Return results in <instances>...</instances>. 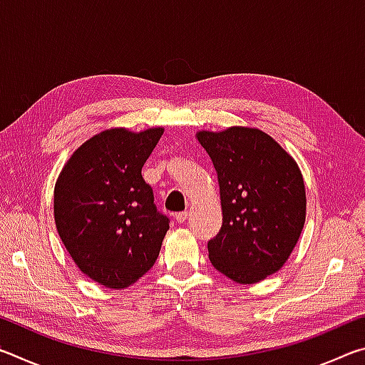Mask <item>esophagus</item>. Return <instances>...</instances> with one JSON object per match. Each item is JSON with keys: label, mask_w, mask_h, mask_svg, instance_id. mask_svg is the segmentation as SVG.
<instances>
[{"label": "esophagus", "mask_w": 365, "mask_h": 365, "mask_svg": "<svg viewBox=\"0 0 365 365\" xmlns=\"http://www.w3.org/2000/svg\"><path fill=\"white\" fill-rule=\"evenodd\" d=\"M187 219H188V212H178L175 215V220L178 224H183V222H187Z\"/></svg>", "instance_id": "1"}]
</instances>
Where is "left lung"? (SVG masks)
I'll return each mask as SVG.
<instances>
[{"label":"left lung","mask_w":365,"mask_h":365,"mask_svg":"<svg viewBox=\"0 0 365 365\" xmlns=\"http://www.w3.org/2000/svg\"><path fill=\"white\" fill-rule=\"evenodd\" d=\"M196 138L217 172L222 227L209 259L237 283H257L288 261L306 222V188L296 160L259 128L201 130Z\"/></svg>","instance_id":"left-lung-1"}]
</instances>
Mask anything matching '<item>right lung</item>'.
I'll list each match as a JSON object with an SVG mask.
<instances>
[{"label":"right lung","instance_id":"1","mask_svg":"<svg viewBox=\"0 0 365 365\" xmlns=\"http://www.w3.org/2000/svg\"><path fill=\"white\" fill-rule=\"evenodd\" d=\"M163 127L103 130L73 151L54 185V222L77 267L123 289L150 270L169 230L141 168Z\"/></svg>","mask_w":365,"mask_h":365}]
</instances>
